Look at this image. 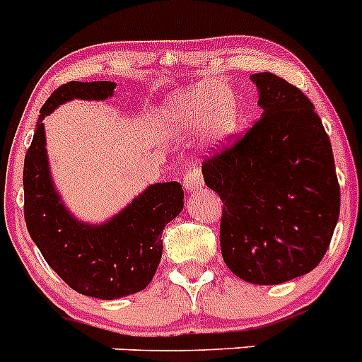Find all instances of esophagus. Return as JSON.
<instances>
[{
    "label": "esophagus",
    "mask_w": 362,
    "mask_h": 362,
    "mask_svg": "<svg viewBox=\"0 0 362 362\" xmlns=\"http://www.w3.org/2000/svg\"><path fill=\"white\" fill-rule=\"evenodd\" d=\"M184 185L187 191H197V189L204 187V177H202V170L198 165H192L191 170H187L184 177Z\"/></svg>",
    "instance_id": "34e87169"
}]
</instances>
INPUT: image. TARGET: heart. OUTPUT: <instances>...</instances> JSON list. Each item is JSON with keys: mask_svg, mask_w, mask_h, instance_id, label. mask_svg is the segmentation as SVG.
<instances>
[{"mask_svg": "<svg viewBox=\"0 0 362 362\" xmlns=\"http://www.w3.org/2000/svg\"><path fill=\"white\" fill-rule=\"evenodd\" d=\"M168 114L184 124H197L205 119V128L212 137H228L238 128V100L221 83L204 82L170 100Z\"/></svg>", "mask_w": 362, "mask_h": 362, "instance_id": "b5f03b06", "label": "heart"}]
</instances>
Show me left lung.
Here are the masks:
<instances>
[{
    "instance_id": "1",
    "label": "left lung",
    "mask_w": 362,
    "mask_h": 362,
    "mask_svg": "<svg viewBox=\"0 0 362 362\" xmlns=\"http://www.w3.org/2000/svg\"><path fill=\"white\" fill-rule=\"evenodd\" d=\"M262 116L202 164L223 202L219 245L239 279L273 286L320 264L339 218L332 146L309 98L252 74Z\"/></svg>"
}]
</instances>
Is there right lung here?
Instances as JSON below:
<instances>
[{"mask_svg": "<svg viewBox=\"0 0 362 362\" xmlns=\"http://www.w3.org/2000/svg\"><path fill=\"white\" fill-rule=\"evenodd\" d=\"M114 87L112 82H67L53 90L40 109L23 170L30 238L71 289L101 300L146 288L162 257V230L184 207L178 182L150 185L116 218L94 227L76 221L60 204L44 148V116L73 98L105 100L112 96Z\"/></svg>", "mask_w": 362, "mask_h": 362, "instance_id": "add662e5", "label": "right lung"}]
</instances>
